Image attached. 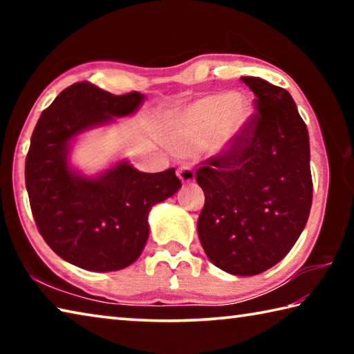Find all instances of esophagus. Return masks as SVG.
I'll use <instances>...</instances> for the list:
<instances>
[{
  "label": "esophagus",
  "mask_w": 354,
  "mask_h": 354,
  "mask_svg": "<svg viewBox=\"0 0 354 354\" xmlns=\"http://www.w3.org/2000/svg\"><path fill=\"white\" fill-rule=\"evenodd\" d=\"M178 178L181 179L183 184H192L195 181V173L189 167H181V169L178 170Z\"/></svg>",
  "instance_id": "esophagus-1"
}]
</instances>
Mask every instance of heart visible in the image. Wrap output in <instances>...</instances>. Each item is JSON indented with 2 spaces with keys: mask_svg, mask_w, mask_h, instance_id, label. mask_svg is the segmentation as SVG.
Returning <instances> with one entry per match:
<instances>
[{
  "mask_svg": "<svg viewBox=\"0 0 354 354\" xmlns=\"http://www.w3.org/2000/svg\"><path fill=\"white\" fill-rule=\"evenodd\" d=\"M254 115V103L243 92L212 93L173 113L167 137L173 149L190 154L206 145L214 156L237 149Z\"/></svg>",
  "mask_w": 354,
  "mask_h": 354,
  "instance_id": "obj_1",
  "label": "heart"
}]
</instances>
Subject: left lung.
Returning <instances> with one entry per match:
<instances>
[{
	"label": "left lung",
	"instance_id": "left-lung-1",
	"mask_svg": "<svg viewBox=\"0 0 354 354\" xmlns=\"http://www.w3.org/2000/svg\"><path fill=\"white\" fill-rule=\"evenodd\" d=\"M242 81L259 115L237 149L196 171L205 192L198 237L215 267L253 277L284 259L313 205L309 134L290 93L256 76Z\"/></svg>",
	"mask_w": 354,
	"mask_h": 354
}]
</instances>
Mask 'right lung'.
<instances>
[{"instance_id": "1", "label": "right lung", "mask_w": 354, "mask_h": 354, "mask_svg": "<svg viewBox=\"0 0 354 354\" xmlns=\"http://www.w3.org/2000/svg\"><path fill=\"white\" fill-rule=\"evenodd\" d=\"M145 98L77 82L59 93L35 124L25 165L35 225L48 247L84 270L115 272L134 263L148 241L149 211L181 187L175 169L145 173L118 159L86 175L71 164L84 133L133 115Z\"/></svg>"}]
</instances>
